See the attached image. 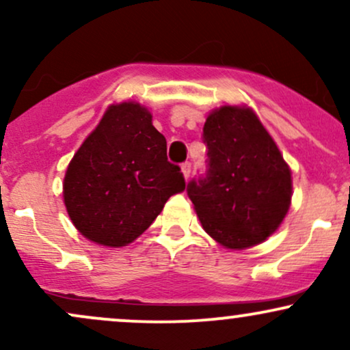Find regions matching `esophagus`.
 <instances>
[{
  "instance_id": "obj_1",
  "label": "esophagus",
  "mask_w": 350,
  "mask_h": 350,
  "mask_svg": "<svg viewBox=\"0 0 350 350\" xmlns=\"http://www.w3.org/2000/svg\"><path fill=\"white\" fill-rule=\"evenodd\" d=\"M191 163L189 161H186V163H183L180 164V170H183V174H184V178L186 179H189V176H191Z\"/></svg>"
}]
</instances>
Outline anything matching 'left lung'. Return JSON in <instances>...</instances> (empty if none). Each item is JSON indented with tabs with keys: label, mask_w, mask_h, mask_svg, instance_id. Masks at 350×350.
Here are the masks:
<instances>
[{
	"label": "left lung",
	"mask_w": 350,
	"mask_h": 350,
	"mask_svg": "<svg viewBox=\"0 0 350 350\" xmlns=\"http://www.w3.org/2000/svg\"><path fill=\"white\" fill-rule=\"evenodd\" d=\"M206 174L187 184L204 230L227 248L263 242L291 202V172L250 108L222 107L207 116Z\"/></svg>",
	"instance_id": "8db88e82"
}]
</instances>
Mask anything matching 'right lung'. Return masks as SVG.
Returning a JSON list of instances; mask_svg holds the SVG:
<instances>
[{"label":"right lung","mask_w":350,"mask_h":350,"mask_svg":"<svg viewBox=\"0 0 350 350\" xmlns=\"http://www.w3.org/2000/svg\"><path fill=\"white\" fill-rule=\"evenodd\" d=\"M166 150L146 108L133 102L108 108L64 179V202L80 234L107 247L138 239L166 200L186 189Z\"/></svg>","instance_id":"1"}]
</instances>
